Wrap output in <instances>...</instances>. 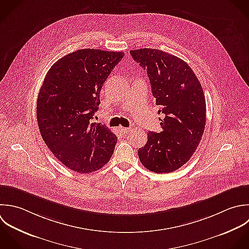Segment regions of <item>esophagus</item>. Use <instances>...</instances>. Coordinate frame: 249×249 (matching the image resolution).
Listing matches in <instances>:
<instances>
[{"label":"esophagus","mask_w":249,"mask_h":249,"mask_svg":"<svg viewBox=\"0 0 249 249\" xmlns=\"http://www.w3.org/2000/svg\"><path fill=\"white\" fill-rule=\"evenodd\" d=\"M120 132L123 134V135H126V134H128V133H130L131 132V128H120Z\"/></svg>","instance_id":"1"}]
</instances>
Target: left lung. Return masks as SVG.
Segmentation results:
<instances>
[{"label":"left lung","mask_w":249,"mask_h":249,"mask_svg":"<svg viewBox=\"0 0 249 249\" xmlns=\"http://www.w3.org/2000/svg\"><path fill=\"white\" fill-rule=\"evenodd\" d=\"M146 71L153 97L164 114L160 133L148 132L139 158L147 170L172 173L192 157L206 126V99L198 77L182 59L159 49L130 51Z\"/></svg>","instance_id":"1"}]
</instances>
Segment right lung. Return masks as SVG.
<instances>
[{
    "instance_id": "1",
    "label": "right lung",
    "mask_w": 249,
    "mask_h": 249,
    "mask_svg": "<svg viewBox=\"0 0 249 249\" xmlns=\"http://www.w3.org/2000/svg\"><path fill=\"white\" fill-rule=\"evenodd\" d=\"M123 52L85 48L52 65L39 89L36 119L42 140L54 156L77 173H92L111 158L116 136L92 123L100 92Z\"/></svg>"
}]
</instances>
